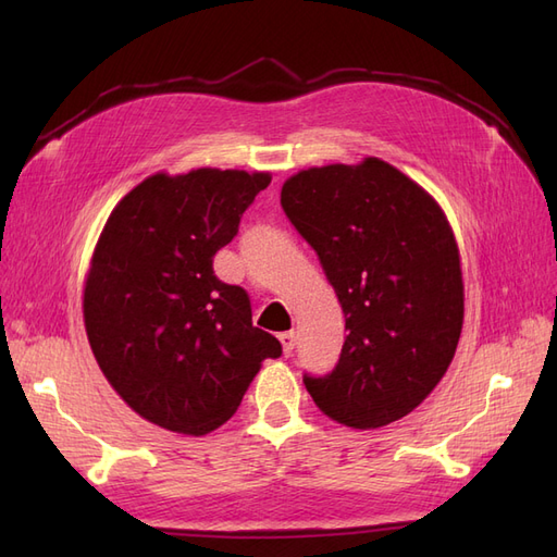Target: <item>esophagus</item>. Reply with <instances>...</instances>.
Masks as SVG:
<instances>
[{
  "instance_id": "34e87169",
  "label": "esophagus",
  "mask_w": 557,
  "mask_h": 557,
  "mask_svg": "<svg viewBox=\"0 0 557 557\" xmlns=\"http://www.w3.org/2000/svg\"><path fill=\"white\" fill-rule=\"evenodd\" d=\"M278 339H281V346H283L285 356H290L293 348H295V342H297V339H295V332H281Z\"/></svg>"
}]
</instances>
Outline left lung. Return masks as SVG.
Listing matches in <instances>:
<instances>
[{
  "label": "left lung",
  "mask_w": 557,
  "mask_h": 557,
  "mask_svg": "<svg viewBox=\"0 0 557 557\" xmlns=\"http://www.w3.org/2000/svg\"><path fill=\"white\" fill-rule=\"evenodd\" d=\"M281 205L318 252L348 330L334 372L305 376L309 395L352 430L395 423L444 379L460 342L465 283L444 209L381 158L301 170Z\"/></svg>",
  "instance_id": "1"
}]
</instances>
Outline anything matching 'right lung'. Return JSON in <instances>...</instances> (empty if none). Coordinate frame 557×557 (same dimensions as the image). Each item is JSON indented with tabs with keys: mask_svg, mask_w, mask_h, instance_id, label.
I'll return each mask as SVG.
<instances>
[{
	"mask_svg": "<svg viewBox=\"0 0 557 557\" xmlns=\"http://www.w3.org/2000/svg\"><path fill=\"white\" fill-rule=\"evenodd\" d=\"M272 174L199 166L158 172L107 218L83 283L92 356L148 423L201 436L234 416L276 336L252 325L250 299L213 274L242 213Z\"/></svg>",
	"mask_w": 557,
	"mask_h": 557,
	"instance_id": "add662e5",
	"label": "right lung"
}]
</instances>
